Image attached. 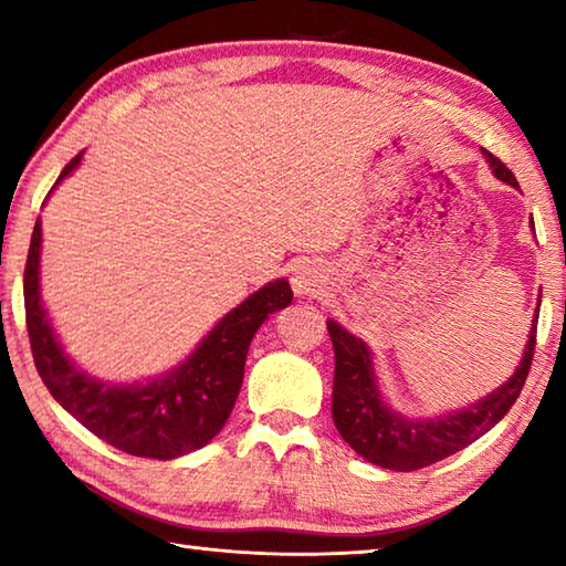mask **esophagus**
<instances>
[{"label": "esophagus", "instance_id": "34e87169", "mask_svg": "<svg viewBox=\"0 0 566 566\" xmlns=\"http://www.w3.org/2000/svg\"><path fill=\"white\" fill-rule=\"evenodd\" d=\"M327 276H324V270L317 262H300L294 264L292 270V290L296 296H314L317 294Z\"/></svg>", "mask_w": 566, "mask_h": 566}]
</instances>
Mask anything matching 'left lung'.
Returning <instances> with one entry per match:
<instances>
[{"mask_svg": "<svg viewBox=\"0 0 566 566\" xmlns=\"http://www.w3.org/2000/svg\"><path fill=\"white\" fill-rule=\"evenodd\" d=\"M482 155L496 179L520 189L512 171L492 151L482 149ZM530 224L534 229V222ZM536 319H539V304H536L522 359L504 385L472 405L437 417H407L391 409L381 395L375 354L367 347V342L354 337L339 322L329 319L327 329L334 344V427L359 457L381 469H395V472H411V469L429 467L439 459L462 452L464 447L490 432L496 421H502L520 397L532 367Z\"/></svg>", "mask_w": 566, "mask_h": 566, "instance_id": "obj_1", "label": "left lung"}]
</instances>
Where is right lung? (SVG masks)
Returning a JSON list of instances; mask_svg holds the SVG:
<instances>
[{
	"instance_id": "add662e5",
	"label": "right lung",
	"mask_w": 566,
	"mask_h": 566,
	"mask_svg": "<svg viewBox=\"0 0 566 566\" xmlns=\"http://www.w3.org/2000/svg\"><path fill=\"white\" fill-rule=\"evenodd\" d=\"M84 151L62 169L52 191L80 167ZM42 219H36L24 266V312L32 357L62 409L122 452L177 459L197 452L222 432L244 379L249 344L270 314L292 304L286 280H274L229 310L185 361L142 381H104L87 375L64 352L40 286Z\"/></svg>"
}]
</instances>
